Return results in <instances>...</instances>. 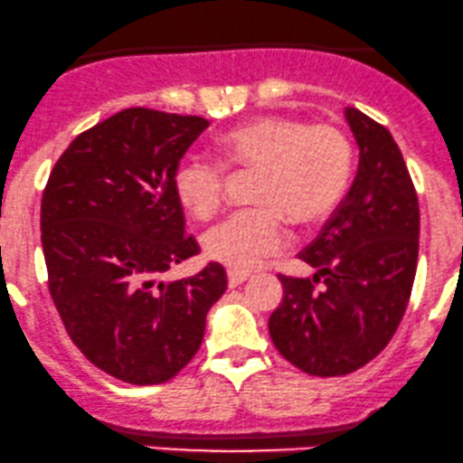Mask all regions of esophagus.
Returning a JSON list of instances; mask_svg holds the SVG:
<instances>
[{"instance_id": "1", "label": "esophagus", "mask_w": 463, "mask_h": 463, "mask_svg": "<svg viewBox=\"0 0 463 463\" xmlns=\"http://www.w3.org/2000/svg\"><path fill=\"white\" fill-rule=\"evenodd\" d=\"M251 273L250 271H241V269H227V282H230V287H238L242 285L245 280H250Z\"/></svg>"}]
</instances>
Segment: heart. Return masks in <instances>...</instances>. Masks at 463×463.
Wrapping results in <instances>:
<instances>
[{
  "instance_id": "1",
  "label": "heart",
  "mask_w": 463,
  "mask_h": 463,
  "mask_svg": "<svg viewBox=\"0 0 463 463\" xmlns=\"http://www.w3.org/2000/svg\"><path fill=\"white\" fill-rule=\"evenodd\" d=\"M221 163L181 158L174 192L192 216L212 218L225 196V170H258L251 210L218 222L203 238L205 253L230 269L250 271L285 247V218L296 227L320 222L340 205L351 181L353 150L333 123L291 114H260L216 138Z\"/></svg>"
}]
</instances>
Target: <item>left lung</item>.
Listing matches in <instances>:
<instances>
[{
  "instance_id": "8db88e82",
  "label": "left lung",
  "mask_w": 463,
  "mask_h": 463,
  "mask_svg": "<svg viewBox=\"0 0 463 463\" xmlns=\"http://www.w3.org/2000/svg\"><path fill=\"white\" fill-rule=\"evenodd\" d=\"M357 170L340 205L298 258L313 278L278 276L269 335L287 362L316 377L369 364L395 335L412 291L420 203L400 147L382 123L346 108Z\"/></svg>"
}]
</instances>
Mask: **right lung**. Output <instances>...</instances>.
I'll return each instance as SVG.
<instances>
[{
    "label": "right lung",
    "mask_w": 463,
    "mask_h": 463,
    "mask_svg": "<svg viewBox=\"0 0 463 463\" xmlns=\"http://www.w3.org/2000/svg\"><path fill=\"white\" fill-rule=\"evenodd\" d=\"M210 121L128 108L81 132L54 163L42 198L48 289L79 351L128 384L185 369L227 273L207 262L163 282L201 251L185 233L174 170Z\"/></svg>",
    "instance_id": "obj_1"
}]
</instances>
